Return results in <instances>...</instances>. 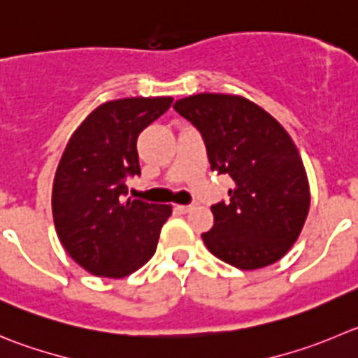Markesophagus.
<instances>
[{
  "mask_svg": "<svg viewBox=\"0 0 358 358\" xmlns=\"http://www.w3.org/2000/svg\"><path fill=\"white\" fill-rule=\"evenodd\" d=\"M193 207H195L193 203H186V206H177V210H179V213H182V214H186V213H189Z\"/></svg>",
  "mask_w": 358,
  "mask_h": 358,
  "instance_id": "34e87169",
  "label": "esophagus"
}]
</instances>
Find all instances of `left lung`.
I'll return each mask as SVG.
<instances>
[{"mask_svg": "<svg viewBox=\"0 0 358 358\" xmlns=\"http://www.w3.org/2000/svg\"><path fill=\"white\" fill-rule=\"evenodd\" d=\"M173 108L202 135L210 170L234 181L230 200L210 206L214 224L202 234L207 250L241 271L278 262L309 210L308 177L290 135L264 108L234 94H193Z\"/></svg>", "mask_w": 358, "mask_h": 358, "instance_id": "1", "label": "left lung"}]
</instances>
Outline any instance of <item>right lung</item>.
Listing matches in <instances>:
<instances>
[{
	"instance_id": "1",
	"label": "right lung",
	"mask_w": 358,
	"mask_h": 358,
	"mask_svg": "<svg viewBox=\"0 0 358 358\" xmlns=\"http://www.w3.org/2000/svg\"><path fill=\"white\" fill-rule=\"evenodd\" d=\"M172 98H124L94 108L71 135L52 188L56 232L87 272L124 278L155 255L172 207L128 199L141 176L137 138Z\"/></svg>"
}]
</instances>
